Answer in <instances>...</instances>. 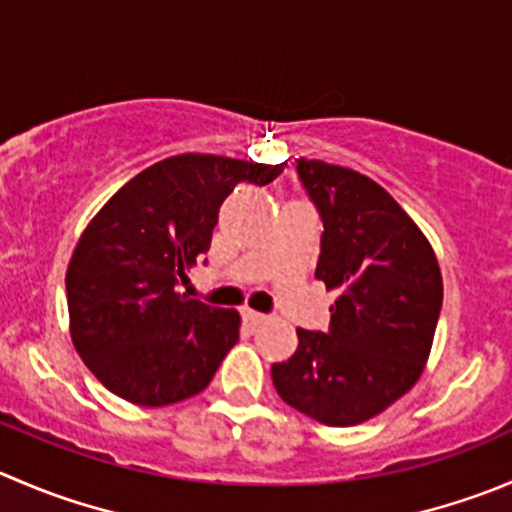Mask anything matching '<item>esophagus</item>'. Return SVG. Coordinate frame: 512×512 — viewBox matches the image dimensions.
Here are the masks:
<instances>
[{
	"label": "esophagus",
	"mask_w": 512,
	"mask_h": 512,
	"mask_svg": "<svg viewBox=\"0 0 512 512\" xmlns=\"http://www.w3.org/2000/svg\"><path fill=\"white\" fill-rule=\"evenodd\" d=\"M242 317H245V322H250V325H262V322H267V315L252 310V307H242Z\"/></svg>",
	"instance_id": "obj_1"
}]
</instances>
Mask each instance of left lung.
Segmentation results:
<instances>
[{
  "label": "left lung",
  "mask_w": 512,
  "mask_h": 512,
  "mask_svg": "<svg viewBox=\"0 0 512 512\" xmlns=\"http://www.w3.org/2000/svg\"><path fill=\"white\" fill-rule=\"evenodd\" d=\"M325 232L315 277L337 292L330 332L297 330L295 355L272 365L275 390L317 423L375 418L420 380L443 307L433 245L385 187L350 167L297 160Z\"/></svg>",
  "instance_id": "left-lung-1"
}]
</instances>
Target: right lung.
I'll use <instances>...</instances> for the list:
<instances>
[{
	"label": "right lung",
	"instance_id": "1",
	"mask_svg": "<svg viewBox=\"0 0 512 512\" xmlns=\"http://www.w3.org/2000/svg\"><path fill=\"white\" fill-rule=\"evenodd\" d=\"M285 170L220 155L167 157L119 187L79 235L67 267L74 350L109 393L162 408L202 393L240 340V312L187 300L177 285L210 250L237 185Z\"/></svg>",
	"mask_w": 512,
	"mask_h": 512
}]
</instances>
